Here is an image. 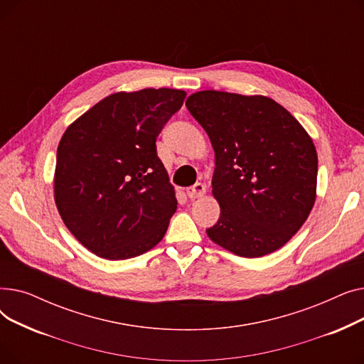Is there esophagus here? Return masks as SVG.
<instances>
[{
  "label": "esophagus",
  "mask_w": 364,
  "mask_h": 364,
  "mask_svg": "<svg viewBox=\"0 0 364 364\" xmlns=\"http://www.w3.org/2000/svg\"><path fill=\"white\" fill-rule=\"evenodd\" d=\"M186 193H187V196L190 198V199H198V198H202L205 193H206V188H205V186L202 184V183H196L195 186H192V187H188L187 190H186Z\"/></svg>",
  "instance_id": "esophagus-1"
}]
</instances>
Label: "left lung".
<instances>
[{
	"instance_id": "left-lung-1",
	"label": "left lung",
	"mask_w": 364,
	"mask_h": 364,
	"mask_svg": "<svg viewBox=\"0 0 364 364\" xmlns=\"http://www.w3.org/2000/svg\"><path fill=\"white\" fill-rule=\"evenodd\" d=\"M215 151L214 243L257 258L288 243L309 218L317 151L302 125L270 97L206 90L186 102Z\"/></svg>"
}]
</instances>
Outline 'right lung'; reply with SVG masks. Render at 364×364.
Returning a JSON list of instances; mask_svg holds the SVG:
<instances>
[{
    "mask_svg": "<svg viewBox=\"0 0 364 364\" xmlns=\"http://www.w3.org/2000/svg\"><path fill=\"white\" fill-rule=\"evenodd\" d=\"M186 91L114 92L68 127L57 147L54 200L69 232L105 259L156 246L177 209L156 137Z\"/></svg>",
    "mask_w": 364,
    "mask_h": 364,
    "instance_id": "obj_1",
    "label": "right lung"
}]
</instances>
